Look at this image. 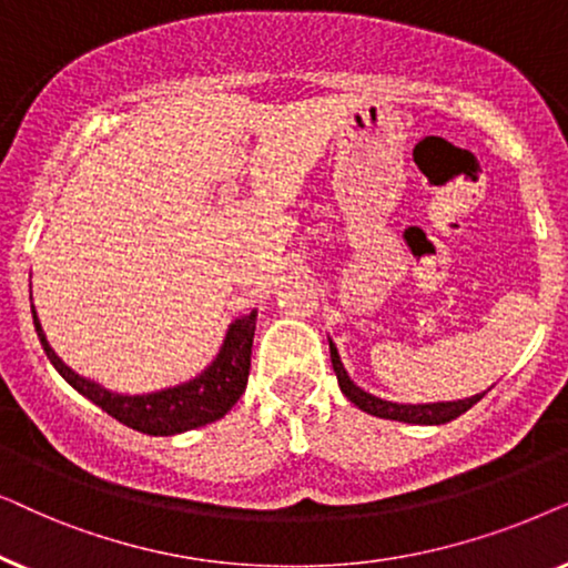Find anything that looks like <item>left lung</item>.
I'll return each instance as SVG.
<instances>
[{
	"instance_id": "1",
	"label": "left lung",
	"mask_w": 568,
	"mask_h": 568,
	"mask_svg": "<svg viewBox=\"0 0 568 568\" xmlns=\"http://www.w3.org/2000/svg\"><path fill=\"white\" fill-rule=\"evenodd\" d=\"M329 355H332V368H335V374H337L339 392H343V395L351 399L355 407H361V410L368 415H376V418L415 423V426H442V423L459 418V415L470 410V407L478 403L483 395H486V392H480V395H473L465 399H449V403H418V405L392 403V399H382V397L372 395V392L361 389L358 384L347 376L343 361H339L337 347L332 339H329Z\"/></svg>"
}]
</instances>
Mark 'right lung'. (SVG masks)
Listing matches in <instances>:
<instances>
[{"label": "right lung", "instance_id": "add662e5", "mask_svg": "<svg viewBox=\"0 0 568 568\" xmlns=\"http://www.w3.org/2000/svg\"><path fill=\"white\" fill-rule=\"evenodd\" d=\"M33 301V298H30ZM33 324L41 339L43 351H47L51 366L62 374V379L88 397L90 403L101 407L124 426H130L140 434L150 436H173L184 434V430L207 426V423L221 420L239 397L244 395L248 382V366H252V343L256 329V308L252 314L239 316L229 324L223 345L213 363L192 376L189 382H181L176 387H165L148 395H119L101 387L98 382H90L78 372H72L59 355L51 351L47 335H43L41 322H38L36 306L30 304Z\"/></svg>", "mask_w": 568, "mask_h": 568}]
</instances>
